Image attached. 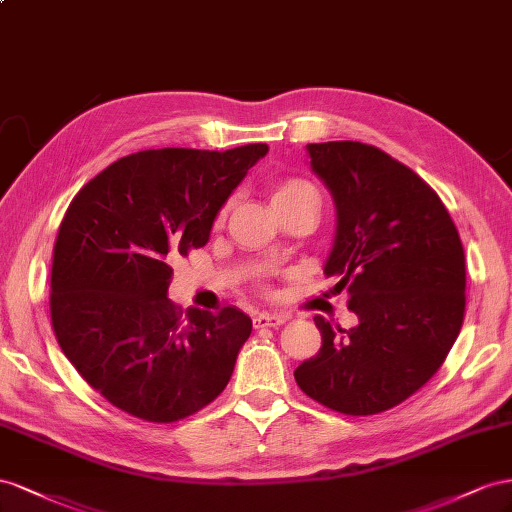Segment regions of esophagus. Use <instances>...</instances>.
<instances>
[{
  "label": "esophagus",
  "mask_w": 512,
  "mask_h": 512,
  "mask_svg": "<svg viewBox=\"0 0 512 512\" xmlns=\"http://www.w3.org/2000/svg\"><path fill=\"white\" fill-rule=\"evenodd\" d=\"M285 321H287V317L279 315V313H259V315H255L253 324H255V328H276V326L285 324Z\"/></svg>",
  "instance_id": "34e87169"
}]
</instances>
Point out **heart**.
I'll return each mask as SVG.
<instances>
[{
  "label": "heart",
  "mask_w": 512,
  "mask_h": 512,
  "mask_svg": "<svg viewBox=\"0 0 512 512\" xmlns=\"http://www.w3.org/2000/svg\"><path fill=\"white\" fill-rule=\"evenodd\" d=\"M304 197H317V191L313 188V184H309L306 180L300 178H285L279 184L274 186L272 191V206L274 203H283V201H294V199H304Z\"/></svg>",
  "instance_id": "1"
}]
</instances>
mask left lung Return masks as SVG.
<instances>
[{
	"instance_id": "left-lung-1",
	"label": "left lung",
	"mask_w": 512,
	"mask_h": 512,
	"mask_svg": "<svg viewBox=\"0 0 512 512\" xmlns=\"http://www.w3.org/2000/svg\"><path fill=\"white\" fill-rule=\"evenodd\" d=\"M337 229L324 274L358 326L315 315L319 352L294 371L302 392L347 416L386 412L425 386L465 313V255L442 199L410 167L360 141L309 143Z\"/></svg>"
}]
</instances>
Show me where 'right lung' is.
Instances as JSON below:
<instances>
[{
    "mask_svg": "<svg viewBox=\"0 0 512 512\" xmlns=\"http://www.w3.org/2000/svg\"><path fill=\"white\" fill-rule=\"evenodd\" d=\"M266 154V143L145 150L70 201L53 248V330L72 367L122 412L175 422L225 390L253 321L236 306L180 311L167 298L171 266L208 244L218 210Z\"/></svg>",
    "mask_w": 512,
    "mask_h": 512,
    "instance_id": "obj_1",
    "label": "right lung"
}]
</instances>
